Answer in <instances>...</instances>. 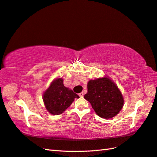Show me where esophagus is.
I'll list each match as a JSON object with an SVG mask.
<instances>
[{
    "label": "esophagus",
    "mask_w": 157,
    "mask_h": 157,
    "mask_svg": "<svg viewBox=\"0 0 157 157\" xmlns=\"http://www.w3.org/2000/svg\"><path fill=\"white\" fill-rule=\"evenodd\" d=\"M83 95H84V94H83V92H81V93L79 94V96L80 97H83Z\"/></svg>",
    "instance_id": "1"
}]
</instances>
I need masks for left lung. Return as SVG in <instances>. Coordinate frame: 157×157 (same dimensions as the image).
<instances>
[{"label":"left lung","instance_id":"obj_1","mask_svg":"<svg viewBox=\"0 0 157 157\" xmlns=\"http://www.w3.org/2000/svg\"><path fill=\"white\" fill-rule=\"evenodd\" d=\"M84 98L100 117L106 119L117 115L124 105L121 92L108 77L90 80Z\"/></svg>","mask_w":157,"mask_h":157}]
</instances>
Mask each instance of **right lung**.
Wrapping results in <instances>:
<instances>
[{"label":"right lung","instance_id":"right-lung-1","mask_svg":"<svg viewBox=\"0 0 157 157\" xmlns=\"http://www.w3.org/2000/svg\"><path fill=\"white\" fill-rule=\"evenodd\" d=\"M79 98L78 94L64 86L63 80L61 78L55 79L43 95L45 108L53 115L62 114L70 107L75 98Z\"/></svg>","mask_w":157,"mask_h":157}]
</instances>
